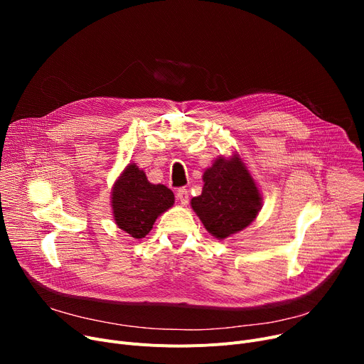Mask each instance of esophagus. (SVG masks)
<instances>
[{
  "mask_svg": "<svg viewBox=\"0 0 364 364\" xmlns=\"http://www.w3.org/2000/svg\"><path fill=\"white\" fill-rule=\"evenodd\" d=\"M176 196H177V200H178L181 205H187V203H188V192H187V188H184V187L178 188Z\"/></svg>",
  "mask_w": 364,
  "mask_h": 364,
  "instance_id": "esophagus-1",
  "label": "esophagus"
}]
</instances>
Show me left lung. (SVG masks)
<instances>
[{"label":"left lung","mask_w":364,"mask_h":364,"mask_svg":"<svg viewBox=\"0 0 364 364\" xmlns=\"http://www.w3.org/2000/svg\"><path fill=\"white\" fill-rule=\"evenodd\" d=\"M202 195L192 208L206 230L225 239L250 225L261 208L258 188L239 158L217 159L203 174Z\"/></svg>","instance_id":"obj_1"}]
</instances>
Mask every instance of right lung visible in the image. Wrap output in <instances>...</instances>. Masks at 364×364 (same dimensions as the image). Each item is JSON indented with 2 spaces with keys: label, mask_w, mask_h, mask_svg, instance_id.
Wrapping results in <instances>:
<instances>
[{
  "label": "right lung",
  "mask_w": 364,
  "mask_h": 364,
  "mask_svg": "<svg viewBox=\"0 0 364 364\" xmlns=\"http://www.w3.org/2000/svg\"><path fill=\"white\" fill-rule=\"evenodd\" d=\"M174 203V193L164 184H151L136 165H128L112 192L113 217L119 228L136 239L144 237Z\"/></svg>",
  "instance_id": "1"
}]
</instances>
